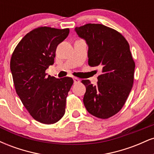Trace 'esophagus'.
<instances>
[{
	"mask_svg": "<svg viewBox=\"0 0 154 154\" xmlns=\"http://www.w3.org/2000/svg\"><path fill=\"white\" fill-rule=\"evenodd\" d=\"M73 79H74V83H75V84L79 82V79L78 78H77V77H74Z\"/></svg>",
	"mask_w": 154,
	"mask_h": 154,
	"instance_id": "esophagus-1",
	"label": "esophagus"
}]
</instances>
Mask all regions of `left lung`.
<instances>
[{"mask_svg":"<svg viewBox=\"0 0 154 154\" xmlns=\"http://www.w3.org/2000/svg\"><path fill=\"white\" fill-rule=\"evenodd\" d=\"M75 32L88 45V65L102 69L96 85L82 80L83 103L92 115L108 119L121 110L132 90L135 64L130 45L119 32L103 24H85Z\"/></svg>","mask_w":154,"mask_h":154,"instance_id":"left-lung-1","label":"left lung"}]
</instances>
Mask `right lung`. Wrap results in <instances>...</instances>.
Returning a JSON list of instances; mask_svg holds the SVG:
<instances>
[{
    "label": "right lung",
    "mask_w": 154,
    "mask_h": 154,
    "mask_svg": "<svg viewBox=\"0 0 154 154\" xmlns=\"http://www.w3.org/2000/svg\"><path fill=\"white\" fill-rule=\"evenodd\" d=\"M69 29L40 26L28 32L15 48L10 62L16 92L33 119L51 125L65 114L71 77L57 79L45 73L54 63L58 45Z\"/></svg>",
    "instance_id": "add662e5"
}]
</instances>
